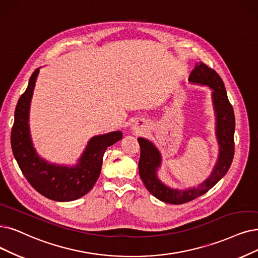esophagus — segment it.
<instances>
[{
	"label": "esophagus",
	"mask_w": 258,
	"mask_h": 258,
	"mask_svg": "<svg viewBox=\"0 0 258 258\" xmlns=\"http://www.w3.org/2000/svg\"><path fill=\"white\" fill-rule=\"evenodd\" d=\"M135 129H137V130H139V129H140V126H138V125H137V126H136V127H135Z\"/></svg>",
	"instance_id": "34e87169"
}]
</instances>
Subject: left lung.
<instances>
[{"instance_id":"1","label":"left lung","mask_w":258,"mask_h":258,"mask_svg":"<svg viewBox=\"0 0 258 258\" xmlns=\"http://www.w3.org/2000/svg\"><path fill=\"white\" fill-rule=\"evenodd\" d=\"M188 80L194 84L209 86L213 89V104L216 112V136L219 143V158L209 179L197 188L179 190L169 188L157 177V169L161 164V154L153 144L139 138L141 156L139 161L140 177L146 188L159 200L170 204L189 202L208 192L228 172L234 158V131L235 116L230 104L224 84L217 72L203 62H197L189 74Z\"/></svg>"}]
</instances>
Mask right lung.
<instances>
[{
    "label": "right lung",
    "mask_w": 258,
    "mask_h": 258,
    "mask_svg": "<svg viewBox=\"0 0 258 258\" xmlns=\"http://www.w3.org/2000/svg\"><path fill=\"white\" fill-rule=\"evenodd\" d=\"M39 69L29 78L27 89L19 98L12 129V149L24 177L44 197L55 201H73L88 194L96 183L102 157L108 147L122 138L120 131L92 138L75 167L51 165L40 159L29 135L28 113Z\"/></svg>",
    "instance_id": "right-lung-1"
}]
</instances>
